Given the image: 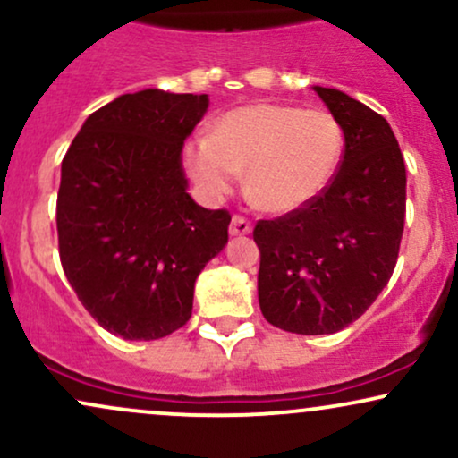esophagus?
<instances>
[{"mask_svg":"<svg viewBox=\"0 0 458 458\" xmlns=\"http://www.w3.org/2000/svg\"><path fill=\"white\" fill-rule=\"evenodd\" d=\"M250 233H251V224L247 222L245 217H241V215H234L233 222H230V234L243 236V234H250Z\"/></svg>","mask_w":458,"mask_h":458,"instance_id":"1","label":"esophagus"}]
</instances>
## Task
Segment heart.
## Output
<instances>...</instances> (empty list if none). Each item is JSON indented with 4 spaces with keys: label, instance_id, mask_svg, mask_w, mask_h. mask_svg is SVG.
Instances as JSON below:
<instances>
[{
    "label": "heart",
    "instance_id": "obj_1",
    "mask_svg": "<svg viewBox=\"0 0 458 458\" xmlns=\"http://www.w3.org/2000/svg\"><path fill=\"white\" fill-rule=\"evenodd\" d=\"M344 157V129L325 109L254 103L224 114L211 135L185 144V165L207 196L233 191L245 170L247 196L262 211L286 215L331 185Z\"/></svg>",
    "mask_w": 458,
    "mask_h": 458
}]
</instances>
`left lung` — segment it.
<instances>
[{
    "mask_svg": "<svg viewBox=\"0 0 458 458\" xmlns=\"http://www.w3.org/2000/svg\"><path fill=\"white\" fill-rule=\"evenodd\" d=\"M344 129V157L312 204L260 219L262 317L291 334H335L390 282L407 202L403 152L387 120L334 88L314 86Z\"/></svg>",
    "mask_w": 458,
    "mask_h": 458,
    "instance_id": "left-lung-1",
    "label": "left lung"
}]
</instances>
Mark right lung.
<instances>
[{
	"mask_svg": "<svg viewBox=\"0 0 458 458\" xmlns=\"http://www.w3.org/2000/svg\"><path fill=\"white\" fill-rule=\"evenodd\" d=\"M207 109V94H123L88 115L62 161V269L92 318L124 340L181 329L199 271L228 243L230 213L193 202L182 172V144Z\"/></svg>",
	"mask_w": 458,
	"mask_h": 458,
	"instance_id": "right-lung-1",
	"label": "right lung"
}]
</instances>
